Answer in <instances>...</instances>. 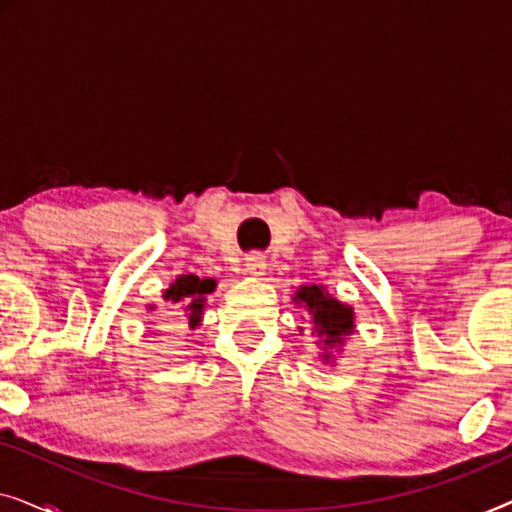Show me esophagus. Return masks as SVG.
Masks as SVG:
<instances>
[{"label":"esophagus","mask_w":512,"mask_h":512,"mask_svg":"<svg viewBox=\"0 0 512 512\" xmlns=\"http://www.w3.org/2000/svg\"><path fill=\"white\" fill-rule=\"evenodd\" d=\"M265 265L268 263H265L263 254H249L247 258H244V272H247V275H254V277L263 275Z\"/></svg>","instance_id":"esophagus-1"}]
</instances>
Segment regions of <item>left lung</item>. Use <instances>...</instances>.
<instances>
[{
	"instance_id": "1",
	"label": "left lung",
	"mask_w": 512,
	"mask_h": 512,
	"mask_svg": "<svg viewBox=\"0 0 512 512\" xmlns=\"http://www.w3.org/2000/svg\"><path fill=\"white\" fill-rule=\"evenodd\" d=\"M293 303L305 307L310 314L314 331L312 335L321 338L324 345V361H331L335 347L345 345L347 335L354 333V310L333 296H328L324 286H300L293 296Z\"/></svg>"
}]
</instances>
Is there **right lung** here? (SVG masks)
<instances>
[{
    "label": "right lung",
    "mask_w": 512,
    "mask_h": 512,
    "mask_svg": "<svg viewBox=\"0 0 512 512\" xmlns=\"http://www.w3.org/2000/svg\"><path fill=\"white\" fill-rule=\"evenodd\" d=\"M216 289L214 279H200L195 275H181L170 284L165 291V300H172L174 305H181L186 312L188 326L198 328L202 321V312H205V296Z\"/></svg>",
    "instance_id": "obj_1"
}]
</instances>
